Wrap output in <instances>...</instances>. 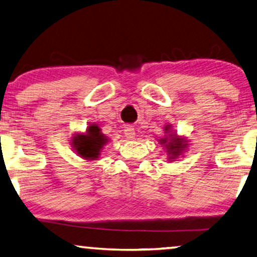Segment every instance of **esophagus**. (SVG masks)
I'll use <instances>...</instances> for the list:
<instances>
[{
	"instance_id": "34e87169",
	"label": "esophagus",
	"mask_w": 257,
	"mask_h": 257,
	"mask_svg": "<svg viewBox=\"0 0 257 257\" xmlns=\"http://www.w3.org/2000/svg\"><path fill=\"white\" fill-rule=\"evenodd\" d=\"M124 135L125 137L128 138V140H134L136 136V133H135V129L130 127V125H128V127H125L124 129Z\"/></svg>"
}]
</instances>
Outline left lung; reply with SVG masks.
Here are the masks:
<instances>
[{
	"instance_id": "1",
	"label": "left lung",
	"mask_w": 257,
	"mask_h": 257,
	"mask_svg": "<svg viewBox=\"0 0 257 257\" xmlns=\"http://www.w3.org/2000/svg\"><path fill=\"white\" fill-rule=\"evenodd\" d=\"M164 129L166 135L164 138L159 140V142L166 149L169 161H174L175 159L183 156V152L187 149V140L185 137L178 136L176 133L173 132L170 124H167Z\"/></svg>"
}]
</instances>
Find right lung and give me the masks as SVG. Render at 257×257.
<instances>
[{"instance_id": "add662e5", "label": "right lung", "mask_w": 257, "mask_h": 257, "mask_svg": "<svg viewBox=\"0 0 257 257\" xmlns=\"http://www.w3.org/2000/svg\"><path fill=\"white\" fill-rule=\"evenodd\" d=\"M109 142V138L101 133L100 128L95 123L88 125L85 133L75 134L72 137V145L76 154L84 160H97L101 150Z\"/></svg>"}]
</instances>
